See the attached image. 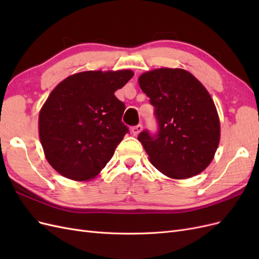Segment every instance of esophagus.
I'll use <instances>...</instances> for the list:
<instances>
[{"label":"esophagus","mask_w":259,"mask_h":259,"mask_svg":"<svg viewBox=\"0 0 259 259\" xmlns=\"http://www.w3.org/2000/svg\"><path fill=\"white\" fill-rule=\"evenodd\" d=\"M142 131H143V125L142 124H138V125H136V126L132 127V133H133V135H134V136H137Z\"/></svg>","instance_id":"34e87169"}]
</instances>
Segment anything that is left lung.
Instances as JSON below:
<instances>
[{
	"mask_svg": "<svg viewBox=\"0 0 259 259\" xmlns=\"http://www.w3.org/2000/svg\"><path fill=\"white\" fill-rule=\"evenodd\" d=\"M154 107L158 131L138 135L152 165L170 178L200 174L214 158L221 137L214 101L199 80L183 69L161 68L139 76Z\"/></svg>",
	"mask_w": 259,
	"mask_h": 259,
	"instance_id": "obj_1",
	"label": "left lung"
}]
</instances>
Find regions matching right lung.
I'll return each mask as SVG.
<instances>
[{
	"label": "right lung",
	"mask_w": 259,
	"mask_h": 259,
	"mask_svg": "<svg viewBox=\"0 0 259 259\" xmlns=\"http://www.w3.org/2000/svg\"><path fill=\"white\" fill-rule=\"evenodd\" d=\"M131 70L85 71L68 76L51 93L38 116L44 153L59 174L73 180L95 177L110 161L128 127L125 105L114 92Z\"/></svg>",
	"instance_id": "right-lung-1"
}]
</instances>
